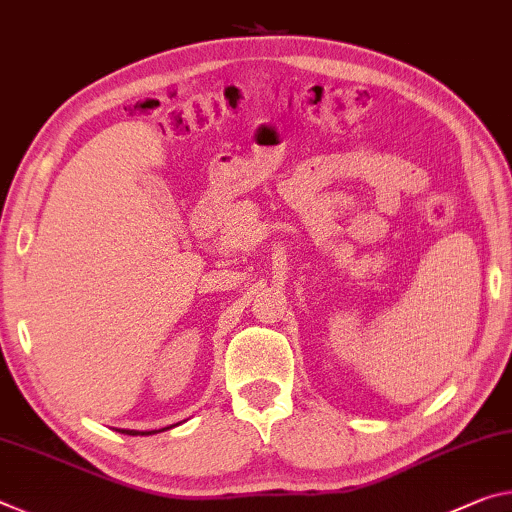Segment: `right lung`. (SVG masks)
I'll list each match as a JSON object with an SVG mask.
<instances>
[{"instance_id": "obj_1", "label": "right lung", "mask_w": 512, "mask_h": 512, "mask_svg": "<svg viewBox=\"0 0 512 512\" xmlns=\"http://www.w3.org/2000/svg\"><path fill=\"white\" fill-rule=\"evenodd\" d=\"M165 429H172V426H165ZM161 429V431H165ZM161 431H129V429H122L120 433H127V435H154V433H161Z\"/></svg>"}]
</instances>
